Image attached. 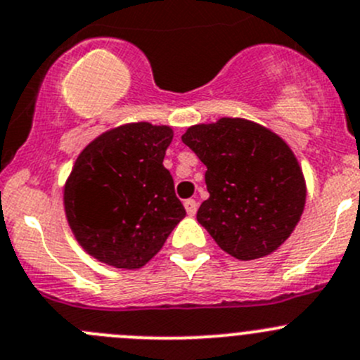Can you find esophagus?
<instances>
[{
    "label": "esophagus",
    "mask_w": 360,
    "mask_h": 360,
    "mask_svg": "<svg viewBox=\"0 0 360 360\" xmlns=\"http://www.w3.org/2000/svg\"><path fill=\"white\" fill-rule=\"evenodd\" d=\"M184 207H186V212L190 216H195V212H197V207L198 204L193 200V198H188V200H184Z\"/></svg>",
    "instance_id": "1"
}]
</instances>
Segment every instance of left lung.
Segmentation results:
<instances>
[{
	"label": "left lung",
	"instance_id": "8db88e82",
	"mask_svg": "<svg viewBox=\"0 0 360 360\" xmlns=\"http://www.w3.org/2000/svg\"><path fill=\"white\" fill-rule=\"evenodd\" d=\"M181 139L207 167L198 223L237 260L274 253L306 204L304 174L287 142L243 117L193 124Z\"/></svg>",
	"mask_w": 360,
	"mask_h": 360
}]
</instances>
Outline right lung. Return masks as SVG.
Wrapping results in <instances>:
<instances>
[{"mask_svg": "<svg viewBox=\"0 0 360 360\" xmlns=\"http://www.w3.org/2000/svg\"><path fill=\"white\" fill-rule=\"evenodd\" d=\"M167 124L124 123L93 139L65 188L66 221L86 253L116 269H141L186 216L163 167Z\"/></svg>", "mask_w": 360, "mask_h": 360, "instance_id": "obj_1", "label": "right lung"}]
</instances>
